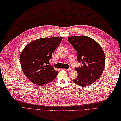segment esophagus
Instances as JSON below:
<instances>
[{"instance_id": "1", "label": "esophagus", "mask_w": 121, "mask_h": 121, "mask_svg": "<svg viewBox=\"0 0 121 121\" xmlns=\"http://www.w3.org/2000/svg\"><path fill=\"white\" fill-rule=\"evenodd\" d=\"M65 69L66 71H71V69L69 68V69Z\"/></svg>"}]
</instances>
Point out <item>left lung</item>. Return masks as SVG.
I'll return each instance as SVG.
<instances>
[{
  "label": "left lung",
  "instance_id": "left-lung-1",
  "mask_svg": "<svg viewBox=\"0 0 121 121\" xmlns=\"http://www.w3.org/2000/svg\"><path fill=\"white\" fill-rule=\"evenodd\" d=\"M69 42L77 52V60L82 66L76 68L78 76L73 80L81 87H87L98 80L105 67V55L101 46L87 36H69Z\"/></svg>",
  "mask_w": 121,
  "mask_h": 121
}]
</instances>
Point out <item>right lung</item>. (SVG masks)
Segmentation results:
<instances>
[{"label": "right lung", "mask_w": 121, "mask_h": 121, "mask_svg": "<svg viewBox=\"0 0 121 121\" xmlns=\"http://www.w3.org/2000/svg\"><path fill=\"white\" fill-rule=\"evenodd\" d=\"M62 40V37L38 39L23 48L20 57L22 69L34 84L45 86L56 77L58 72L49 65L48 61Z\"/></svg>", "instance_id": "add662e5"}]
</instances>
